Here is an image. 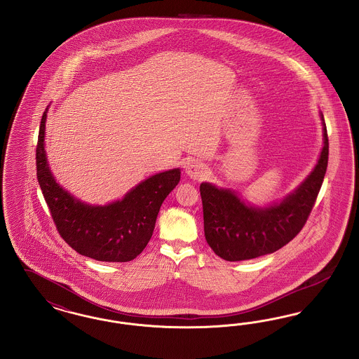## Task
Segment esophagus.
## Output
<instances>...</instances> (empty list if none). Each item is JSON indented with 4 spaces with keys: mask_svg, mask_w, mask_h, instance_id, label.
<instances>
[{
    "mask_svg": "<svg viewBox=\"0 0 359 359\" xmlns=\"http://www.w3.org/2000/svg\"><path fill=\"white\" fill-rule=\"evenodd\" d=\"M186 173H187V175H190L193 180L201 181V180L205 178L208 170H206V166L202 162L193 160L186 165Z\"/></svg>",
    "mask_w": 359,
    "mask_h": 359,
    "instance_id": "esophagus-1",
    "label": "esophagus"
}]
</instances>
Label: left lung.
<instances>
[{
  "label": "left lung",
  "instance_id": "obj_1",
  "mask_svg": "<svg viewBox=\"0 0 359 359\" xmlns=\"http://www.w3.org/2000/svg\"><path fill=\"white\" fill-rule=\"evenodd\" d=\"M323 125V147L318 163L294 193L269 208L246 205L237 194L203 182L199 186L203 206L205 238L225 261L252 259L277 252L305 226L323 182L329 161V138Z\"/></svg>",
  "mask_w": 359,
  "mask_h": 359
}]
</instances>
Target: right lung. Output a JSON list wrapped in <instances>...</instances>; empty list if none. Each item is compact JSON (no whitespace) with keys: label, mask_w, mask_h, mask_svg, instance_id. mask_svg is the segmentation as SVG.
I'll use <instances>...</instances> for the list:
<instances>
[{"label":"right lung","mask_w":359,"mask_h":359,"mask_svg":"<svg viewBox=\"0 0 359 359\" xmlns=\"http://www.w3.org/2000/svg\"><path fill=\"white\" fill-rule=\"evenodd\" d=\"M46 111L36 149L37 180L60 236L72 249L95 261H132L151 238L161 205L180 182V169L151 175L121 201L86 205L58 185L49 170L43 144Z\"/></svg>","instance_id":"add662e5"}]
</instances>
